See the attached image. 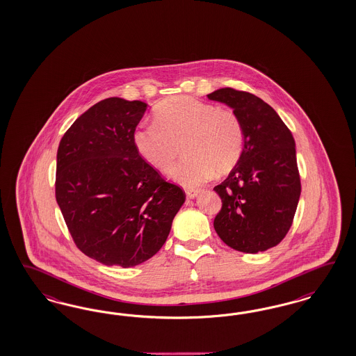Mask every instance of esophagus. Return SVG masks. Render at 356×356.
I'll use <instances>...</instances> for the list:
<instances>
[{
	"label": "esophagus",
	"instance_id": "1",
	"mask_svg": "<svg viewBox=\"0 0 356 356\" xmlns=\"http://www.w3.org/2000/svg\"><path fill=\"white\" fill-rule=\"evenodd\" d=\"M185 193H186V197H188V198H191V200H192V198H195V197L200 194V191H193V189H189V191H186Z\"/></svg>",
	"mask_w": 356,
	"mask_h": 356
}]
</instances>
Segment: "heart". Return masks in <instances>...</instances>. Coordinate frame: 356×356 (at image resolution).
<instances>
[{"instance_id": "obj_1", "label": "heart", "mask_w": 356, "mask_h": 356, "mask_svg": "<svg viewBox=\"0 0 356 356\" xmlns=\"http://www.w3.org/2000/svg\"><path fill=\"white\" fill-rule=\"evenodd\" d=\"M154 122L134 129L133 145L145 162L165 170L184 143L186 158L168 175L185 188H198L216 172H229L243 154L244 130L231 109L191 97H170L155 109Z\"/></svg>"}]
</instances>
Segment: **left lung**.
<instances>
[{"label": "left lung", "mask_w": 356, "mask_h": 356, "mask_svg": "<svg viewBox=\"0 0 356 356\" xmlns=\"http://www.w3.org/2000/svg\"><path fill=\"white\" fill-rule=\"evenodd\" d=\"M207 97L232 108L244 130L238 162L214 188L222 200L214 219L216 234L238 252L273 248L287 235L302 192L291 131L268 103L250 92L226 87Z\"/></svg>", "instance_id": "8db88e82"}]
</instances>
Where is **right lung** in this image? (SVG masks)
Masks as SVG:
<instances>
[{
	"instance_id": "right-lung-1",
	"label": "right lung",
	"mask_w": 356,
	"mask_h": 356,
	"mask_svg": "<svg viewBox=\"0 0 356 356\" xmlns=\"http://www.w3.org/2000/svg\"><path fill=\"white\" fill-rule=\"evenodd\" d=\"M147 104L108 97L87 109L57 150L56 201L76 247L107 266L151 259L185 202L133 145Z\"/></svg>"
}]
</instances>
